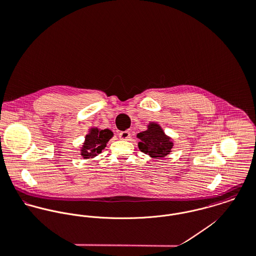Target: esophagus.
Here are the masks:
<instances>
[{
    "instance_id": "esophagus-1",
    "label": "esophagus",
    "mask_w": 256,
    "mask_h": 256,
    "mask_svg": "<svg viewBox=\"0 0 256 256\" xmlns=\"http://www.w3.org/2000/svg\"><path fill=\"white\" fill-rule=\"evenodd\" d=\"M130 137H131V133H130V131H128V130L121 131V132L119 133V138L122 139V140H128Z\"/></svg>"
}]
</instances>
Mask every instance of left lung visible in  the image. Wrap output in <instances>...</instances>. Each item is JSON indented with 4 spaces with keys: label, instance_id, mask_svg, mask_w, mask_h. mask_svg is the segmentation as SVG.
<instances>
[{
    "label": "left lung",
    "instance_id": "8db88e82",
    "mask_svg": "<svg viewBox=\"0 0 256 256\" xmlns=\"http://www.w3.org/2000/svg\"><path fill=\"white\" fill-rule=\"evenodd\" d=\"M137 136L141 140L138 144L139 148L152 158L166 156L174 146L172 141L164 135L158 124H150L146 131L139 133Z\"/></svg>",
    "mask_w": 256,
    "mask_h": 256
}]
</instances>
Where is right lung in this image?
<instances>
[{"instance_id": "obj_1", "label": "right lung", "mask_w": 256, "mask_h": 256, "mask_svg": "<svg viewBox=\"0 0 256 256\" xmlns=\"http://www.w3.org/2000/svg\"><path fill=\"white\" fill-rule=\"evenodd\" d=\"M112 135L113 133L108 129L100 131L98 129H92V132L86 137V143L82 146V156L84 158H88L100 154Z\"/></svg>"}]
</instances>
